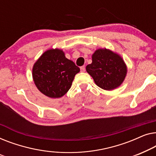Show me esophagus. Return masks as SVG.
Returning a JSON list of instances; mask_svg holds the SVG:
<instances>
[{
    "mask_svg": "<svg viewBox=\"0 0 156 156\" xmlns=\"http://www.w3.org/2000/svg\"><path fill=\"white\" fill-rule=\"evenodd\" d=\"M85 67L83 66H81L80 67V71L81 72H85Z\"/></svg>",
    "mask_w": 156,
    "mask_h": 156,
    "instance_id": "1",
    "label": "esophagus"
}]
</instances>
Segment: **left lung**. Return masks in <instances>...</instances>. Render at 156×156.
I'll list each match as a JSON object with an SVG mask.
<instances>
[{"label": "left lung", "mask_w": 156, "mask_h": 156, "mask_svg": "<svg viewBox=\"0 0 156 156\" xmlns=\"http://www.w3.org/2000/svg\"><path fill=\"white\" fill-rule=\"evenodd\" d=\"M92 61V63L86 66V71L98 87L112 90L124 80L126 66L119 54L109 49H99L93 54Z\"/></svg>", "instance_id": "obj_1"}]
</instances>
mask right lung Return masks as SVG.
<instances>
[{"label":"right lung","instance_id":"obj_1","mask_svg":"<svg viewBox=\"0 0 156 156\" xmlns=\"http://www.w3.org/2000/svg\"><path fill=\"white\" fill-rule=\"evenodd\" d=\"M80 69L66 58L62 50L46 51L33 66L32 78L41 93L51 98L62 97L71 88L76 74Z\"/></svg>","mask_w":156,"mask_h":156}]
</instances>
